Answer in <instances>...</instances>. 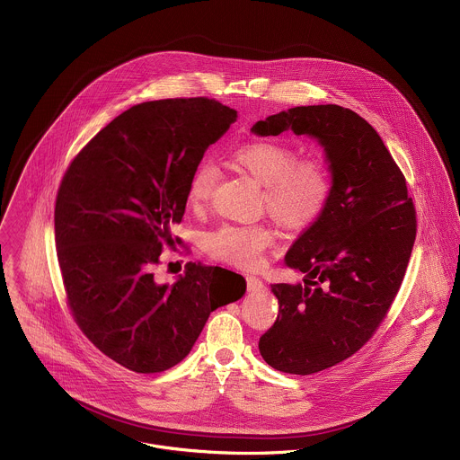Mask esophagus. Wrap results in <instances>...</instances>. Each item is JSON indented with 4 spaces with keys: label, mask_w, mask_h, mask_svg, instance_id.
<instances>
[{
    "label": "esophagus",
    "mask_w": 460,
    "mask_h": 460,
    "mask_svg": "<svg viewBox=\"0 0 460 460\" xmlns=\"http://www.w3.org/2000/svg\"><path fill=\"white\" fill-rule=\"evenodd\" d=\"M246 281H248V290L250 292H261L265 287H263V281L257 276H246Z\"/></svg>",
    "instance_id": "esophagus-1"
}]
</instances>
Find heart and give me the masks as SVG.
Wrapping results in <instances>:
<instances>
[{
	"mask_svg": "<svg viewBox=\"0 0 460 460\" xmlns=\"http://www.w3.org/2000/svg\"><path fill=\"white\" fill-rule=\"evenodd\" d=\"M232 163L262 184V205L285 228H306L326 210L332 193L328 164L319 159L297 161V152L274 139H252L232 150ZM217 168L199 163L188 188L195 208L205 207L217 186ZM274 235L263 225H225L205 239L207 252L223 262L243 269H257Z\"/></svg>",
	"mask_w": 460,
	"mask_h": 460,
	"instance_id": "heart-1",
	"label": "heart"
}]
</instances>
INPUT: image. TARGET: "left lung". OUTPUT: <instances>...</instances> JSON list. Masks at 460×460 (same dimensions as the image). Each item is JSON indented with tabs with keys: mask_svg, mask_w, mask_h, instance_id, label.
I'll use <instances>...</instances> for the list:
<instances>
[{
	"mask_svg": "<svg viewBox=\"0 0 460 460\" xmlns=\"http://www.w3.org/2000/svg\"><path fill=\"white\" fill-rule=\"evenodd\" d=\"M283 131L319 141L332 193L285 255L305 285H270L279 312L259 349L272 368L310 376L350 358L385 321L411 259L416 212L390 150L352 110L297 106L252 128L257 136Z\"/></svg>",
	"mask_w": 460,
	"mask_h": 460,
	"instance_id": "1",
	"label": "left lung"
}]
</instances>
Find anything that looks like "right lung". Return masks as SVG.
<instances>
[{
    "mask_svg": "<svg viewBox=\"0 0 460 460\" xmlns=\"http://www.w3.org/2000/svg\"><path fill=\"white\" fill-rule=\"evenodd\" d=\"M237 120L207 97L141 102L74 157L55 207V237L74 321L108 358L164 372L193 349L210 312L241 299L246 279L190 262L172 285L154 278L163 246L181 239L190 179Z\"/></svg>",
    "mask_w": 460,
    "mask_h": 460,
    "instance_id": "right-lung-1",
    "label": "right lung"
}]
</instances>
